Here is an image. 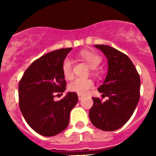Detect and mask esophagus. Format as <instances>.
I'll return each mask as SVG.
<instances>
[{
	"mask_svg": "<svg viewBox=\"0 0 156 156\" xmlns=\"http://www.w3.org/2000/svg\"><path fill=\"white\" fill-rule=\"evenodd\" d=\"M78 100H81L83 98V95H81V94H78Z\"/></svg>",
	"mask_w": 156,
	"mask_h": 156,
	"instance_id": "1",
	"label": "esophagus"
}]
</instances>
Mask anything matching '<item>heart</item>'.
<instances>
[{"label":"heart","mask_w":156,"mask_h":156,"mask_svg":"<svg viewBox=\"0 0 156 156\" xmlns=\"http://www.w3.org/2000/svg\"><path fill=\"white\" fill-rule=\"evenodd\" d=\"M81 57L88 64L90 69H95L100 66L101 57L95 52L91 51H83L80 54ZM62 73L66 78H70L73 75L72 73V62L69 58H66L62 63ZM94 87V83L88 78H74L69 84V90L73 92L86 95L88 90Z\"/></svg>","instance_id":"obj_1"}]
</instances>
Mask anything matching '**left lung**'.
Returning a JSON list of instances; mask_svg holds the SVG:
<instances>
[{"label":"left lung","mask_w":156,"mask_h":156,"mask_svg":"<svg viewBox=\"0 0 156 156\" xmlns=\"http://www.w3.org/2000/svg\"><path fill=\"white\" fill-rule=\"evenodd\" d=\"M108 60V73L98 90L108 100L92 98L89 116L96 128L104 131L118 129L129 120L140 97V77L131 60L108 45H95Z\"/></svg>","instance_id":"obj_1"}]
</instances>
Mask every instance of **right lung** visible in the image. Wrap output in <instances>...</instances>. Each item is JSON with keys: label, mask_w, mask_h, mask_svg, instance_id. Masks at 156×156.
I'll use <instances>...</instances> for the list:
<instances>
[{"label": "right lung", "mask_w": 156, "mask_h": 156, "mask_svg": "<svg viewBox=\"0 0 156 156\" xmlns=\"http://www.w3.org/2000/svg\"><path fill=\"white\" fill-rule=\"evenodd\" d=\"M71 50L62 48L41 56L28 67L19 83L22 114L30 128L43 136H55L65 130L71 110L78 101L75 92L54 100L55 93L66 90L62 63Z\"/></svg>", "instance_id": "1"}]
</instances>
